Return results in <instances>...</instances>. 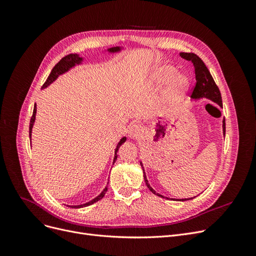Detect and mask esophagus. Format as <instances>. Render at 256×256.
<instances>
[{"instance_id":"esophagus-1","label":"esophagus","mask_w":256,"mask_h":256,"mask_svg":"<svg viewBox=\"0 0 256 256\" xmlns=\"http://www.w3.org/2000/svg\"><path fill=\"white\" fill-rule=\"evenodd\" d=\"M144 134V128L140 125V124H134V125H131L128 131V134L131 138H138L142 136Z\"/></svg>"}]
</instances>
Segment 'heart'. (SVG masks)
<instances>
[{"instance_id":"obj_1","label":"heart","mask_w":256,"mask_h":256,"mask_svg":"<svg viewBox=\"0 0 256 256\" xmlns=\"http://www.w3.org/2000/svg\"><path fill=\"white\" fill-rule=\"evenodd\" d=\"M177 69L171 65H160L154 68V70L152 74L150 81L154 85L159 86V85L164 84L168 80L174 78L171 83L168 84V88L166 90V98L168 104L170 106L177 104L180 102L184 97V92H187L189 88V81L184 76H176Z\"/></svg>"}]
</instances>
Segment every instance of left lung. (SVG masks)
<instances>
[{
	"instance_id": "8db88e82",
	"label": "left lung",
	"mask_w": 256,
	"mask_h": 256,
	"mask_svg": "<svg viewBox=\"0 0 256 256\" xmlns=\"http://www.w3.org/2000/svg\"><path fill=\"white\" fill-rule=\"evenodd\" d=\"M180 56L187 60H191L192 64H193V67H194V74H196V86L194 88H193V92L191 94V97L193 99H200V98H208L210 99L212 102H216V104H219L220 106H222V98H221V92L218 88V86H216V84L214 83L212 76L210 74V72H209V70L207 69L206 65L204 64V62L200 60L196 54L194 53H186V52H182ZM223 134L226 136V120H223ZM141 164V166L143 168V174H144V180H145V184L147 186V188H148L154 194H156L158 196H161V198H164L162 196L161 194H159V193H156V191H154L152 187L150 184H148V180H147L146 178V175H145V172H144V168H143V164L142 162H140ZM191 198H182V200H191Z\"/></svg>"
}]
</instances>
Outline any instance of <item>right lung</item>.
<instances>
[{"instance_id":"add662e5","label":"right lung","mask_w":256,"mask_h":256,"mask_svg":"<svg viewBox=\"0 0 256 256\" xmlns=\"http://www.w3.org/2000/svg\"><path fill=\"white\" fill-rule=\"evenodd\" d=\"M120 47H114V48L108 49V51L111 52V53H113V52H118V51H120ZM82 60H83V58L79 56V54H68V56H64L63 58H62V60L58 62V63L56 66H54V67L52 68L51 74H49L47 81H46V82H44V84L42 85V88H47L48 85H49V84H51L54 80H56V78H58V76L63 74L64 72H68L69 69L72 68V67H74L76 65H79V64H81V63H82ZM35 116H36V104L34 106L33 115H32V118H30V134H32V128H33L34 122H35ZM125 141H126V136L122 138H120V142H118V146H116V148H115V157H114V161H113V162H115V160L118 159V154H116V152H118V148L120 147V145H122V143H125ZM106 190H108V187H106V188L104 189V191H102V193H100V194H99L97 198H92V200H90L88 203H85V204L78 205V206H69V207H72V208H81V207H85V206H88V205L94 204V203H96V202H97V200H102V198L104 196Z\"/></svg>"}]
</instances>
